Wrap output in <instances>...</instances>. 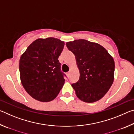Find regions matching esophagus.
I'll return each mask as SVG.
<instances>
[{"label": "esophagus", "instance_id": "esophagus-1", "mask_svg": "<svg viewBox=\"0 0 134 134\" xmlns=\"http://www.w3.org/2000/svg\"><path fill=\"white\" fill-rule=\"evenodd\" d=\"M66 74H67V77H69L70 76V72H67V73H66Z\"/></svg>", "mask_w": 134, "mask_h": 134}]
</instances>
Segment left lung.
Here are the masks:
<instances>
[{
  "label": "left lung",
  "instance_id": "8db88e82",
  "mask_svg": "<svg viewBox=\"0 0 134 134\" xmlns=\"http://www.w3.org/2000/svg\"><path fill=\"white\" fill-rule=\"evenodd\" d=\"M76 60L80 72L77 82L71 86L77 97L85 102L93 103L105 96L114 80V60L102 45L86 40L66 43Z\"/></svg>",
  "mask_w": 134,
  "mask_h": 134
}]
</instances>
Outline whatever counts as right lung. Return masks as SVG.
I'll list each match as a JSON object with an SVG mask.
<instances>
[{
	"instance_id": "right-lung-1",
	"label": "right lung",
	"mask_w": 134,
	"mask_h": 134,
	"mask_svg": "<svg viewBox=\"0 0 134 134\" xmlns=\"http://www.w3.org/2000/svg\"><path fill=\"white\" fill-rule=\"evenodd\" d=\"M64 42L53 37L38 38L29 45L19 60L20 78L26 92L42 102L53 100L64 85L58 57Z\"/></svg>"
}]
</instances>
